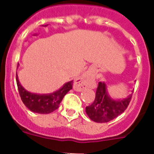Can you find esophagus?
Instances as JSON below:
<instances>
[{
  "instance_id": "34e87169",
  "label": "esophagus",
  "mask_w": 154,
  "mask_h": 154,
  "mask_svg": "<svg viewBox=\"0 0 154 154\" xmlns=\"http://www.w3.org/2000/svg\"><path fill=\"white\" fill-rule=\"evenodd\" d=\"M92 75L89 72H85L79 78L76 79L74 82L73 88L75 91H82L85 88L90 87L92 82Z\"/></svg>"
}]
</instances>
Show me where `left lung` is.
Returning a JSON list of instances; mask_svg holds the SVG:
<instances>
[{"label": "left lung", "mask_w": 154, "mask_h": 154, "mask_svg": "<svg viewBox=\"0 0 154 154\" xmlns=\"http://www.w3.org/2000/svg\"><path fill=\"white\" fill-rule=\"evenodd\" d=\"M132 94L123 99H114L109 95L106 85L99 82L93 103L85 107L89 119L96 123H107L123 113L127 108Z\"/></svg>", "instance_id": "obj_1"}]
</instances>
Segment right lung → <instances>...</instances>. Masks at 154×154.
I'll use <instances>...</instances> for the list:
<instances>
[{
  "label": "right lung",
  "instance_id": "obj_1",
  "mask_svg": "<svg viewBox=\"0 0 154 154\" xmlns=\"http://www.w3.org/2000/svg\"><path fill=\"white\" fill-rule=\"evenodd\" d=\"M16 81L23 103L31 112L40 114H48L56 110L64 96L69 90L72 89L73 82V81L68 82L60 89L51 93L37 94L28 92L24 89L19 82L17 74H16Z\"/></svg>",
  "mask_w": 154,
  "mask_h": 154
}]
</instances>
